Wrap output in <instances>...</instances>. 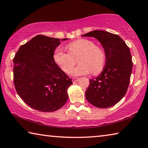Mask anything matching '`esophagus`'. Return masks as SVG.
<instances>
[{
  "label": "esophagus",
  "instance_id": "esophagus-1",
  "mask_svg": "<svg viewBox=\"0 0 148 148\" xmlns=\"http://www.w3.org/2000/svg\"><path fill=\"white\" fill-rule=\"evenodd\" d=\"M79 80L78 78H72V82H78Z\"/></svg>",
  "mask_w": 148,
  "mask_h": 148
}]
</instances>
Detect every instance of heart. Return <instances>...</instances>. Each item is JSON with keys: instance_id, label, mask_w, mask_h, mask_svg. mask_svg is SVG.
Listing matches in <instances>:
<instances>
[{"instance_id": "heart-1", "label": "heart", "mask_w": 148, "mask_h": 148, "mask_svg": "<svg viewBox=\"0 0 148 148\" xmlns=\"http://www.w3.org/2000/svg\"><path fill=\"white\" fill-rule=\"evenodd\" d=\"M67 47L69 52L58 48L53 54L54 61L65 73L70 72L72 76H79L90 74L91 71L93 74H97L103 69L105 51L101 47L95 45L93 41L78 39L68 45ZM78 58L80 64L73 69Z\"/></svg>"}]
</instances>
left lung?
I'll return each instance as SVG.
<instances>
[{
	"label": "left lung",
	"instance_id": "8db88e82",
	"mask_svg": "<svg viewBox=\"0 0 148 148\" xmlns=\"http://www.w3.org/2000/svg\"><path fill=\"white\" fill-rule=\"evenodd\" d=\"M82 36L97 39L104 49L106 58L101 73L90 79L86 99L96 107H111L122 99L128 90L132 70L130 49L121 37L108 32L95 30Z\"/></svg>",
	"mask_w": 148,
	"mask_h": 148
}]
</instances>
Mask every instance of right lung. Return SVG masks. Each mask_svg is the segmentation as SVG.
<instances>
[{
    "instance_id": "right-lung-1",
    "label": "right lung",
    "mask_w": 148,
    "mask_h": 148,
    "mask_svg": "<svg viewBox=\"0 0 148 148\" xmlns=\"http://www.w3.org/2000/svg\"><path fill=\"white\" fill-rule=\"evenodd\" d=\"M60 44L59 39L38 35L21 45L14 58L16 90L25 103L37 111H57L69 98L72 79L53 59Z\"/></svg>"
}]
</instances>
